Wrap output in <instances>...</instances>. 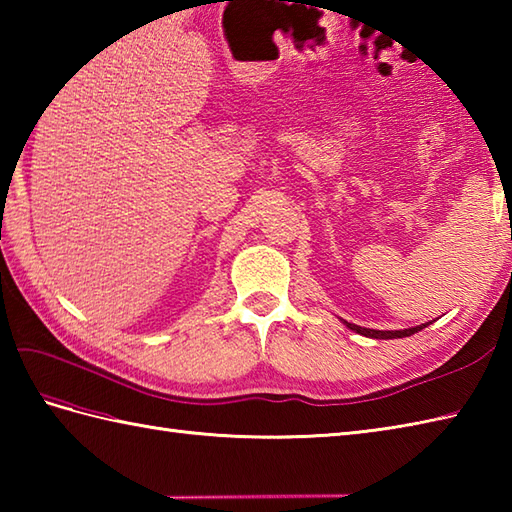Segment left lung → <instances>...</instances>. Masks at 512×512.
<instances>
[{
	"label": "left lung",
	"instance_id": "1",
	"mask_svg": "<svg viewBox=\"0 0 512 512\" xmlns=\"http://www.w3.org/2000/svg\"><path fill=\"white\" fill-rule=\"evenodd\" d=\"M345 325H347V328H350V330L358 332V334L372 336V339H402V336H411V334L420 332L422 328H427L429 323L416 325V328H407V330H369V328H361V325H354V323H347V321H345Z\"/></svg>",
	"mask_w": 512,
	"mask_h": 512
}]
</instances>
